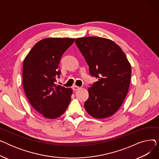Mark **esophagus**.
<instances>
[{
	"mask_svg": "<svg viewBox=\"0 0 159 159\" xmlns=\"http://www.w3.org/2000/svg\"><path fill=\"white\" fill-rule=\"evenodd\" d=\"M72 88H73V91H77V90H79V89H80V88L78 87V86H73Z\"/></svg>",
	"mask_w": 159,
	"mask_h": 159,
	"instance_id": "34e87169",
	"label": "esophagus"
}]
</instances>
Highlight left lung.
Returning <instances> with one entry per match:
<instances>
[{
	"label": "left lung",
	"instance_id": "left-lung-1",
	"mask_svg": "<svg viewBox=\"0 0 159 159\" xmlns=\"http://www.w3.org/2000/svg\"><path fill=\"white\" fill-rule=\"evenodd\" d=\"M75 44L98 80L88 89L84 107L95 119H104L117 111L130 84L131 68L126 55L111 40L88 37L77 38Z\"/></svg>",
	"mask_w": 159,
	"mask_h": 159
}]
</instances>
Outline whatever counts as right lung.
Here are the masks:
<instances>
[{"mask_svg":"<svg viewBox=\"0 0 159 159\" xmlns=\"http://www.w3.org/2000/svg\"><path fill=\"white\" fill-rule=\"evenodd\" d=\"M75 39L48 38L39 41L24 58L22 84L31 105L44 117H59L71 101L73 90L55 84L58 64Z\"/></svg>","mask_w":159,"mask_h":159,"instance_id":"add662e5","label":"right lung"}]
</instances>
